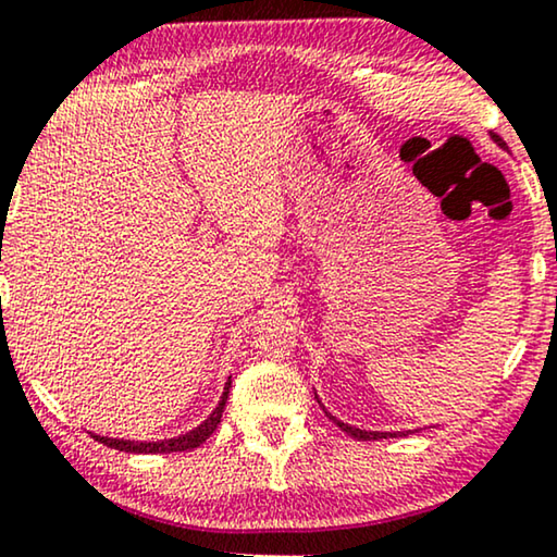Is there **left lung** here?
<instances>
[{
	"mask_svg": "<svg viewBox=\"0 0 557 557\" xmlns=\"http://www.w3.org/2000/svg\"><path fill=\"white\" fill-rule=\"evenodd\" d=\"M497 141H499V147H505V141H502V139H497ZM317 400H319V398H317ZM324 413H326V410H324ZM326 416H330V421L337 423L339 429L347 433V436H352V438H357V441H377V438H387V436H398V433H380V431H362V429H355V425L337 421V418H334L332 413H326ZM403 436H406V431H403Z\"/></svg>",
	"mask_w": 557,
	"mask_h": 557,
	"instance_id": "left-lung-1",
	"label": "left lung"
}]
</instances>
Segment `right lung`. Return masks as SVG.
<instances>
[{
    "mask_svg": "<svg viewBox=\"0 0 557 557\" xmlns=\"http://www.w3.org/2000/svg\"><path fill=\"white\" fill-rule=\"evenodd\" d=\"M227 393H231V380L225 383L223 398H220L218 408L208 416V421L197 425L195 431L182 433L177 438H164V441H124V438H109V436H96V441H101L103 446L116 448V451H126V454H174V451H189V448H197L205 444V438L212 436V431L220 425V418H223L225 403H227Z\"/></svg>",
    "mask_w": 557,
    "mask_h": 557,
    "instance_id": "obj_1",
    "label": "right lung"
}]
</instances>
